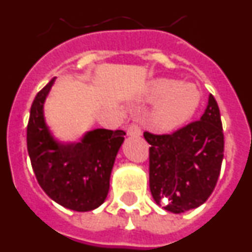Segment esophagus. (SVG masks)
Masks as SVG:
<instances>
[{
  "instance_id": "obj_1",
  "label": "esophagus",
  "mask_w": 252,
  "mask_h": 252,
  "mask_svg": "<svg viewBox=\"0 0 252 252\" xmlns=\"http://www.w3.org/2000/svg\"><path fill=\"white\" fill-rule=\"evenodd\" d=\"M127 135L128 136H140L141 135V128L137 125H130L127 127Z\"/></svg>"
}]
</instances>
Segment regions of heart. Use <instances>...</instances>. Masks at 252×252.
Wrapping results in <instances>:
<instances>
[{
    "instance_id": "b5f03b06",
    "label": "heart",
    "mask_w": 252,
    "mask_h": 252,
    "mask_svg": "<svg viewBox=\"0 0 252 252\" xmlns=\"http://www.w3.org/2000/svg\"><path fill=\"white\" fill-rule=\"evenodd\" d=\"M146 101H157L154 120L162 130H174L192 119L201 104V92L194 84L158 78L149 82Z\"/></svg>"
}]
</instances>
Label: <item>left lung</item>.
Wrapping results in <instances>:
<instances>
[{
	"label": "left lung",
	"instance_id": "1",
	"mask_svg": "<svg viewBox=\"0 0 252 252\" xmlns=\"http://www.w3.org/2000/svg\"><path fill=\"white\" fill-rule=\"evenodd\" d=\"M150 144V190L171 213L202 206L217 184L223 160V131L215 97L199 121L171 135L144 133Z\"/></svg>",
	"mask_w": 252,
	"mask_h": 252
}]
</instances>
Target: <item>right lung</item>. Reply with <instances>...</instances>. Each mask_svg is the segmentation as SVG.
I'll use <instances>...</instances> for the list:
<instances>
[{
    "label": "right lung",
    "mask_w": 252,
    "mask_h": 252,
    "mask_svg": "<svg viewBox=\"0 0 252 252\" xmlns=\"http://www.w3.org/2000/svg\"><path fill=\"white\" fill-rule=\"evenodd\" d=\"M53 78L35 97L28 125V151L37 183L60 206L77 212L98 208L110 190L116 157L125 131L95 128L87 131L79 142L58 140L44 115V104Z\"/></svg>",
    "instance_id": "right-lung-1"
}]
</instances>
